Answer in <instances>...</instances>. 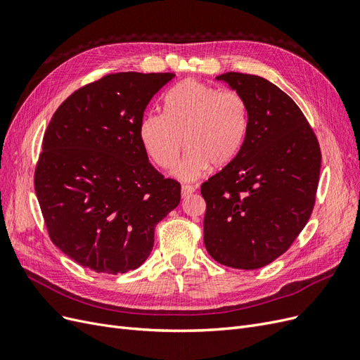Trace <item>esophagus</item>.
I'll return each instance as SVG.
<instances>
[{"instance_id":"esophagus-1","label":"esophagus","mask_w":360,"mask_h":360,"mask_svg":"<svg viewBox=\"0 0 360 360\" xmlns=\"http://www.w3.org/2000/svg\"><path fill=\"white\" fill-rule=\"evenodd\" d=\"M195 192V188L193 186H189V184H184V186H181V197L183 198H188L191 197V195Z\"/></svg>"}]
</instances>
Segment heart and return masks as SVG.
<instances>
[{
  "label": "heart",
  "mask_w": 360,
  "mask_h": 360,
  "mask_svg": "<svg viewBox=\"0 0 360 360\" xmlns=\"http://www.w3.org/2000/svg\"><path fill=\"white\" fill-rule=\"evenodd\" d=\"M165 114L148 112L139 123V139L147 156L162 169L176 165L183 147L188 153L174 177L193 181L212 163L224 167L240 150L248 127L243 99L198 79H186L163 99ZM185 141H182V138Z\"/></svg>",
  "instance_id": "obj_1"
}]
</instances>
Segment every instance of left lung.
<instances>
[{
    "instance_id": "obj_1",
    "label": "left lung",
    "mask_w": 360,
    "mask_h": 360,
    "mask_svg": "<svg viewBox=\"0 0 360 360\" xmlns=\"http://www.w3.org/2000/svg\"><path fill=\"white\" fill-rule=\"evenodd\" d=\"M248 111L245 141L225 168L201 184L204 245L226 267L270 264L311 217L321 151L308 120L275 84L257 75H219Z\"/></svg>"
}]
</instances>
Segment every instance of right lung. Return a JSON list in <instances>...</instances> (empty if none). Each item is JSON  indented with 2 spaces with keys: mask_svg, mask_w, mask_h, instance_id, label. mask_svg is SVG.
<instances>
[{
  "mask_svg": "<svg viewBox=\"0 0 360 360\" xmlns=\"http://www.w3.org/2000/svg\"><path fill=\"white\" fill-rule=\"evenodd\" d=\"M174 73L122 72L81 86L43 136L34 188L52 243L97 274L144 263L155 228L180 202V183L148 162L139 123Z\"/></svg>",
  "mask_w": 360,
  "mask_h": 360,
  "instance_id": "right-lung-1",
  "label": "right lung"
}]
</instances>
